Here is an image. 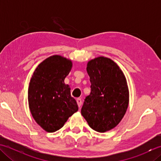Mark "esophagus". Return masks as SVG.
<instances>
[{
    "mask_svg": "<svg viewBox=\"0 0 161 161\" xmlns=\"http://www.w3.org/2000/svg\"><path fill=\"white\" fill-rule=\"evenodd\" d=\"M77 103L78 104V107L80 108L81 105V103H82V102H81V100L80 98H77Z\"/></svg>",
    "mask_w": 161,
    "mask_h": 161,
    "instance_id": "1",
    "label": "esophagus"
}]
</instances>
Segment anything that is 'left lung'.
I'll use <instances>...</instances> for the list:
<instances>
[{
	"instance_id": "8db88e82",
	"label": "left lung",
	"mask_w": 161,
	"mask_h": 161,
	"mask_svg": "<svg viewBox=\"0 0 161 161\" xmlns=\"http://www.w3.org/2000/svg\"><path fill=\"white\" fill-rule=\"evenodd\" d=\"M91 84L81 113L88 125L100 133L117 126L125 115L129 102L126 79L118 65L105 57H97L87 63Z\"/></svg>"
}]
</instances>
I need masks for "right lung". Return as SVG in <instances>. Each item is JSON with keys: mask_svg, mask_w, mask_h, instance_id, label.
I'll use <instances>...</instances> for the list:
<instances>
[{"mask_svg": "<svg viewBox=\"0 0 161 161\" xmlns=\"http://www.w3.org/2000/svg\"><path fill=\"white\" fill-rule=\"evenodd\" d=\"M73 62L61 55L47 57L36 67L28 88V105L35 122L46 131L61 129L78 111L70 87L64 83Z\"/></svg>", "mask_w": 161, "mask_h": 161, "instance_id": "right-lung-1", "label": "right lung"}]
</instances>
